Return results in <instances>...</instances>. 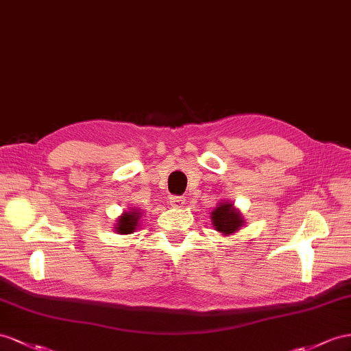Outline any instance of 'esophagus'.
Here are the masks:
<instances>
[{"label":"esophagus","mask_w":351,"mask_h":351,"mask_svg":"<svg viewBox=\"0 0 351 351\" xmlns=\"http://www.w3.org/2000/svg\"><path fill=\"white\" fill-rule=\"evenodd\" d=\"M185 203H186V197H184V195H172V197H170V204L175 206V208H182Z\"/></svg>","instance_id":"34e87169"}]
</instances>
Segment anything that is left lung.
Instances as JSON below:
<instances>
[{
  "mask_svg": "<svg viewBox=\"0 0 351 351\" xmlns=\"http://www.w3.org/2000/svg\"><path fill=\"white\" fill-rule=\"evenodd\" d=\"M212 222L215 228L223 232V234L236 232L241 226H243V219H241L240 213L232 209V204L228 203H221L218 208L212 212Z\"/></svg>",
  "mask_w": 351,
  "mask_h": 351,
  "instance_id": "8db88e82",
  "label": "left lung"
}]
</instances>
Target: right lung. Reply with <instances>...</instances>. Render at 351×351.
Returning a JSON list of instances; mask_svg holds the SVG:
<instances>
[{
    "label": "right lung",
    "mask_w": 351,
    "mask_h": 351,
    "mask_svg": "<svg viewBox=\"0 0 351 351\" xmlns=\"http://www.w3.org/2000/svg\"><path fill=\"white\" fill-rule=\"evenodd\" d=\"M138 219H139V213H136L134 210L130 213H124L123 217L117 221V226H115L117 232H119V234H132L134 228H136Z\"/></svg>",
    "instance_id": "right-lung-1"
}]
</instances>
